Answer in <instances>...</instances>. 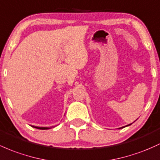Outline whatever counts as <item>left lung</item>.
I'll use <instances>...</instances> for the list:
<instances>
[{
    "instance_id": "left-lung-1",
    "label": "left lung",
    "mask_w": 160,
    "mask_h": 160,
    "mask_svg": "<svg viewBox=\"0 0 160 160\" xmlns=\"http://www.w3.org/2000/svg\"><path fill=\"white\" fill-rule=\"evenodd\" d=\"M128 125H130V124H128ZM128 125H127V126H128ZM122 128H124V127H122Z\"/></svg>"
}]
</instances>
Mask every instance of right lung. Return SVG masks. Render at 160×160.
I'll return each mask as SVG.
<instances>
[{"mask_svg": "<svg viewBox=\"0 0 160 160\" xmlns=\"http://www.w3.org/2000/svg\"><path fill=\"white\" fill-rule=\"evenodd\" d=\"M32 127H34V126H32ZM36 128L37 129H41V130H46V129H49L48 128H44V127H34Z\"/></svg>", "mask_w": 160, "mask_h": 160, "instance_id": "add662e5", "label": "right lung"}]
</instances>
